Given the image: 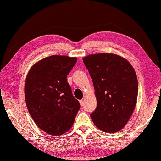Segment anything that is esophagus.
I'll use <instances>...</instances> for the list:
<instances>
[{
	"label": "esophagus",
	"instance_id": "obj_1",
	"mask_svg": "<svg viewBox=\"0 0 161 161\" xmlns=\"http://www.w3.org/2000/svg\"><path fill=\"white\" fill-rule=\"evenodd\" d=\"M80 105H81V106H83V105H84V100H80Z\"/></svg>",
	"mask_w": 161,
	"mask_h": 161
}]
</instances>
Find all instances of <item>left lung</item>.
Listing matches in <instances>:
<instances>
[{"label": "left lung", "mask_w": 161, "mask_h": 161, "mask_svg": "<svg viewBox=\"0 0 161 161\" xmlns=\"http://www.w3.org/2000/svg\"><path fill=\"white\" fill-rule=\"evenodd\" d=\"M95 88L97 107L91 114L102 131L115 133L125 127L137 102L138 79L125 58L113 53L92 54L83 58Z\"/></svg>", "instance_id": "8db88e82"}]
</instances>
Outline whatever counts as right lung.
Instances as JSON below:
<instances>
[{"mask_svg": "<svg viewBox=\"0 0 161 161\" xmlns=\"http://www.w3.org/2000/svg\"><path fill=\"white\" fill-rule=\"evenodd\" d=\"M77 57L52 55L37 61L25 79V99L34 122L53 136L67 132L76 117L80 104L72 95L67 75Z\"/></svg>", "mask_w": 161, "mask_h": 161, "instance_id": "obj_1", "label": "right lung"}]
</instances>
